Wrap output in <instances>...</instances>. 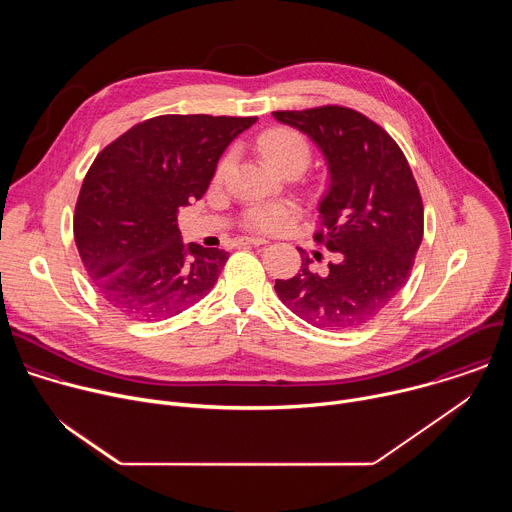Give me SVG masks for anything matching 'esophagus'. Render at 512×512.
<instances>
[{"instance_id": "obj_1", "label": "esophagus", "mask_w": 512, "mask_h": 512, "mask_svg": "<svg viewBox=\"0 0 512 512\" xmlns=\"http://www.w3.org/2000/svg\"><path fill=\"white\" fill-rule=\"evenodd\" d=\"M269 241L263 239V237H241L239 239V245H255V247H261V245H267Z\"/></svg>"}]
</instances>
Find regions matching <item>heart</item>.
I'll use <instances>...</instances> for the list:
<instances>
[{
	"label": "heart",
	"mask_w": 512,
	"mask_h": 512,
	"mask_svg": "<svg viewBox=\"0 0 512 512\" xmlns=\"http://www.w3.org/2000/svg\"><path fill=\"white\" fill-rule=\"evenodd\" d=\"M259 148L263 156L269 160V164L279 170L291 164L308 166L310 162V145L306 137L289 127H275L261 135ZM233 164V156L223 158L221 166H218V176H225ZM296 218V208L287 202H271V204H257L249 208L247 212V225L251 229L259 231H283L287 229Z\"/></svg>",
	"instance_id": "obj_1"
}]
</instances>
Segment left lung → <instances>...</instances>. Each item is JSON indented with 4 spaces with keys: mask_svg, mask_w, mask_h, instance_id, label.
<instances>
[{
    "mask_svg": "<svg viewBox=\"0 0 512 512\" xmlns=\"http://www.w3.org/2000/svg\"><path fill=\"white\" fill-rule=\"evenodd\" d=\"M273 117L316 143L328 190L320 200L324 231L316 241L340 253L326 275L302 269L275 279L279 300L316 328L348 330L379 316L407 283L423 239V204L393 137L346 107L275 111Z\"/></svg>",
    "mask_w": 512,
    "mask_h": 512,
    "instance_id": "obj_1",
    "label": "left lung"
}]
</instances>
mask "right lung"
<instances>
[{"instance_id":"right-lung-1","label":"right lung","mask_w":512,"mask_h":512,"mask_svg":"<svg viewBox=\"0 0 512 512\" xmlns=\"http://www.w3.org/2000/svg\"><path fill=\"white\" fill-rule=\"evenodd\" d=\"M257 117L162 115L97 156L75 210L79 255L99 294L135 320L200 302L229 253L182 243L178 214L200 200L229 143Z\"/></svg>"}]
</instances>
